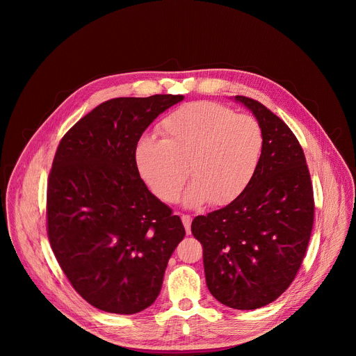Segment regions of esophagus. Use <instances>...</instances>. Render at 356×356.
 <instances>
[{"label":"esophagus","instance_id":"esophagus-1","mask_svg":"<svg viewBox=\"0 0 356 356\" xmlns=\"http://www.w3.org/2000/svg\"><path fill=\"white\" fill-rule=\"evenodd\" d=\"M180 217H181L183 225H184V228H186V232L190 234V232H191V231H190V227H191V217L187 216V214H181Z\"/></svg>","mask_w":356,"mask_h":356}]
</instances>
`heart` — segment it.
I'll list each match as a JSON object with an SVG mask.
<instances>
[{"instance_id":"1","label":"heart","mask_w":356,"mask_h":356,"mask_svg":"<svg viewBox=\"0 0 356 356\" xmlns=\"http://www.w3.org/2000/svg\"><path fill=\"white\" fill-rule=\"evenodd\" d=\"M161 140L143 136L135 147V165L146 186L173 202L187 179V207L209 201L227 206L238 198L258 169L264 135L255 118L209 101L186 104L159 125Z\"/></svg>"}]
</instances>
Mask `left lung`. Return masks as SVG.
<instances>
[{
	"instance_id": "obj_1",
	"label": "left lung",
	"mask_w": 356,
	"mask_h": 356,
	"mask_svg": "<svg viewBox=\"0 0 356 356\" xmlns=\"http://www.w3.org/2000/svg\"><path fill=\"white\" fill-rule=\"evenodd\" d=\"M257 118L262 155L245 191L191 222L202 245L206 282L224 306L255 310L294 280L310 241L314 198L304 152L290 128L259 101L235 95Z\"/></svg>"
}]
</instances>
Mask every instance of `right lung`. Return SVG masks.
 Masks as SVG:
<instances>
[{"mask_svg":"<svg viewBox=\"0 0 356 356\" xmlns=\"http://www.w3.org/2000/svg\"><path fill=\"white\" fill-rule=\"evenodd\" d=\"M183 95L106 101L60 140L47 181V235L74 290L91 306L135 314L154 304L186 231L135 165L143 131Z\"/></svg>","mask_w":356,"mask_h":356,"instance_id":"add662e5","label":"right lung"}]
</instances>
